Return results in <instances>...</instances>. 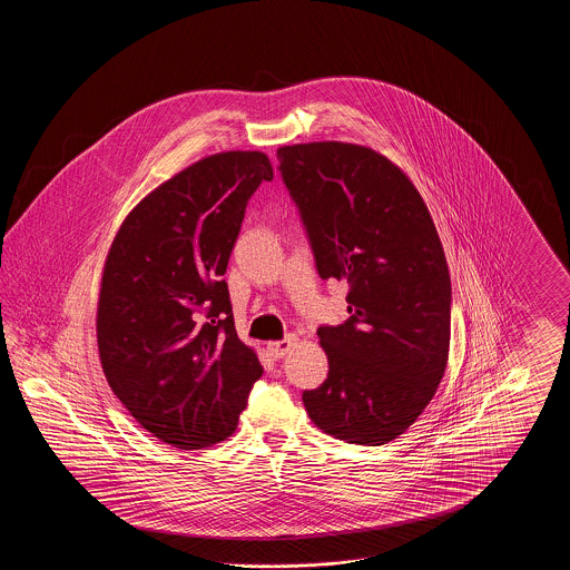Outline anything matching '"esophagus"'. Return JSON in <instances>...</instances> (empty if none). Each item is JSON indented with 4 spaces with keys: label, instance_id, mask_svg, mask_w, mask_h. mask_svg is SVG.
Returning <instances> with one entry per match:
<instances>
[{
    "label": "esophagus",
    "instance_id": "1",
    "mask_svg": "<svg viewBox=\"0 0 570 570\" xmlns=\"http://www.w3.org/2000/svg\"><path fill=\"white\" fill-rule=\"evenodd\" d=\"M295 344H297V337L291 335V337H284V340H279V342H269V344H267V351H269L273 358H284L286 354L295 348Z\"/></svg>",
    "mask_w": 570,
    "mask_h": 570
}]
</instances>
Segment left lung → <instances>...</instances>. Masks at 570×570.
Returning a JSON list of instances; mask_svg holds the SVG:
<instances>
[{"mask_svg":"<svg viewBox=\"0 0 570 570\" xmlns=\"http://www.w3.org/2000/svg\"><path fill=\"white\" fill-rule=\"evenodd\" d=\"M316 272L348 282V318L318 326L326 380L303 391L325 434L384 444L432 402L451 342V275L421 194L370 147L303 142L277 149Z\"/></svg>","mask_w":570,"mask_h":570,"instance_id":"left-lung-1","label":"left lung"}]
</instances>
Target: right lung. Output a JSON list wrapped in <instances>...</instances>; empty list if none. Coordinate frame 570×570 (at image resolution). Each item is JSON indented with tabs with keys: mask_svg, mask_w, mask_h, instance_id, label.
I'll return each mask as SVG.
<instances>
[{
	"mask_svg": "<svg viewBox=\"0 0 570 570\" xmlns=\"http://www.w3.org/2000/svg\"><path fill=\"white\" fill-rule=\"evenodd\" d=\"M272 179L261 151L203 158L145 196L110 245L96 323L102 370L136 421L177 449L233 434L263 376L222 275L247 200Z\"/></svg>",
	"mask_w": 570,
	"mask_h": 570,
	"instance_id": "right-lung-1",
	"label": "right lung"
}]
</instances>
